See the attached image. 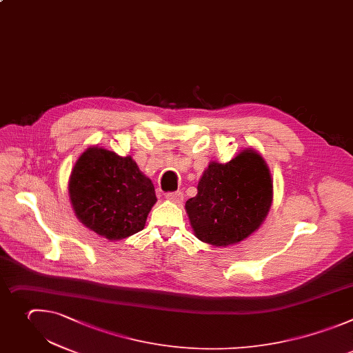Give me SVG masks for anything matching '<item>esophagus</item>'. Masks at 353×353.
Here are the masks:
<instances>
[{
    "mask_svg": "<svg viewBox=\"0 0 353 353\" xmlns=\"http://www.w3.org/2000/svg\"><path fill=\"white\" fill-rule=\"evenodd\" d=\"M165 199L170 200V201H172V203L179 204V203H182V200H183V193H182V192H170V193L165 194Z\"/></svg>",
    "mask_w": 353,
    "mask_h": 353,
    "instance_id": "34e87169",
    "label": "esophagus"
}]
</instances>
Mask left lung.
Returning a JSON list of instances; mask_svg holds the SVG:
<instances>
[{"instance_id":"obj_1","label":"left lung","mask_w":353,"mask_h":353,"mask_svg":"<svg viewBox=\"0 0 353 353\" xmlns=\"http://www.w3.org/2000/svg\"><path fill=\"white\" fill-rule=\"evenodd\" d=\"M271 203L270 170L257 152L246 149L225 164L211 161L185 208L197 239L225 248L259 230Z\"/></svg>"}]
</instances>
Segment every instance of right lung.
Here are the masks:
<instances>
[{"mask_svg": "<svg viewBox=\"0 0 353 353\" xmlns=\"http://www.w3.org/2000/svg\"><path fill=\"white\" fill-rule=\"evenodd\" d=\"M68 190L79 221L108 241L142 231L157 201L154 185L130 156L99 146L78 159Z\"/></svg>", "mask_w": 353, "mask_h": 353, "instance_id": "add662e5", "label": "right lung"}]
</instances>
